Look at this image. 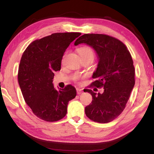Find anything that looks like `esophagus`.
<instances>
[{
    "label": "esophagus",
    "mask_w": 154,
    "mask_h": 154,
    "mask_svg": "<svg viewBox=\"0 0 154 154\" xmlns=\"http://www.w3.org/2000/svg\"><path fill=\"white\" fill-rule=\"evenodd\" d=\"M76 91H77V94H81L82 92H83V90L80 89V88H76Z\"/></svg>",
    "instance_id": "obj_1"
}]
</instances>
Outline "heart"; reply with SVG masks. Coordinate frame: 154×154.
Returning <instances> with one entry per match:
<instances>
[{"label":"heart","mask_w":154,"mask_h":154,"mask_svg":"<svg viewBox=\"0 0 154 154\" xmlns=\"http://www.w3.org/2000/svg\"><path fill=\"white\" fill-rule=\"evenodd\" d=\"M79 53L81 55V58L85 57H92L94 58V51L89 46H83V47L80 48L79 50Z\"/></svg>","instance_id":"1"}]
</instances>
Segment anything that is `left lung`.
<instances>
[{
  "instance_id": "1",
  "label": "left lung",
  "mask_w": 154,
  "mask_h": 154,
  "mask_svg": "<svg viewBox=\"0 0 154 154\" xmlns=\"http://www.w3.org/2000/svg\"><path fill=\"white\" fill-rule=\"evenodd\" d=\"M85 43L91 46L98 55L99 63L90 88H104V92L91 94L92 101L85 112L90 120L100 123L112 121L123 112L134 85V67L132 56L123 42L110 35L85 33L74 45Z\"/></svg>"
}]
</instances>
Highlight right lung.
Wrapping results in <instances>:
<instances>
[{"mask_svg":"<svg viewBox=\"0 0 154 154\" xmlns=\"http://www.w3.org/2000/svg\"><path fill=\"white\" fill-rule=\"evenodd\" d=\"M81 33H54L29 45L21 58L18 82L25 102L38 118L54 122L63 119L67 105L76 96L75 88L67 85L54 89V71L61 69L62 57Z\"/></svg>","mask_w":154,"mask_h":154,"instance_id":"add662e5","label":"right lung"}]
</instances>
